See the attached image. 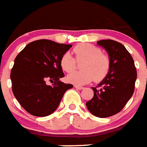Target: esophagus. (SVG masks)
Returning a JSON list of instances; mask_svg holds the SVG:
<instances>
[{
  "mask_svg": "<svg viewBox=\"0 0 147 147\" xmlns=\"http://www.w3.org/2000/svg\"><path fill=\"white\" fill-rule=\"evenodd\" d=\"M74 87L77 89V90H83V86H77L75 85Z\"/></svg>",
  "mask_w": 147,
  "mask_h": 147,
  "instance_id": "1",
  "label": "esophagus"
}]
</instances>
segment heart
<instances>
[{"instance_id":"obj_1","label":"heart","mask_w":147,"mask_h":147,"mask_svg":"<svg viewBox=\"0 0 147 147\" xmlns=\"http://www.w3.org/2000/svg\"><path fill=\"white\" fill-rule=\"evenodd\" d=\"M77 61H82V70H77L67 75V80L74 85L80 86L90 83L92 80L96 82L102 80L110 70V60L102 54L99 48L92 45L83 43L77 45L73 49ZM76 60L70 52H65L60 60L62 70L71 72L76 67Z\"/></svg>"}]
</instances>
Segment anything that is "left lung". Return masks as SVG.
I'll return each instance as SVG.
<instances>
[{
    "instance_id": "left-lung-1",
    "label": "left lung",
    "mask_w": 147,
    "mask_h": 147,
    "mask_svg": "<svg viewBox=\"0 0 147 147\" xmlns=\"http://www.w3.org/2000/svg\"><path fill=\"white\" fill-rule=\"evenodd\" d=\"M97 45L107 51L110 70L98 84L92 87L93 98L86 103L88 110L98 118H107L118 113L133 96L137 70L131 54L122 44L111 39L100 40Z\"/></svg>"
}]
</instances>
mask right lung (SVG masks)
<instances>
[{"label":"right lung","instance_id":"right-lung-1","mask_svg":"<svg viewBox=\"0 0 147 147\" xmlns=\"http://www.w3.org/2000/svg\"><path fill=\"white\" fill-rule=\"evenodd\" d=\"M71 47L40 39L29 43L16 57L10 73L12 90L29 114L37 117L52 114L64 92L73 87L60 80L64 77L60 60ZM48 79L53 83L51 85L46 83Z\"/></svg>","mask_w":147,"mask_h":147}]
</instances>
